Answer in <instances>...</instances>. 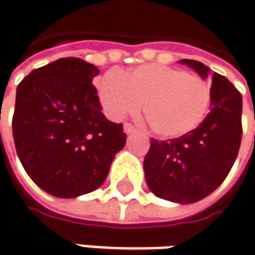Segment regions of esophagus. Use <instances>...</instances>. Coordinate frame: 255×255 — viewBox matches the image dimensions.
I'll use <instances>...</instances> for the list:
<instances>
[{
  "instance_id": "34e87169",
  "label": "esophagus",
  "mask_w": 255,
  "mask_h": 255,
  "mask_svg": "<svg viewBox=\"0 0 255 255\" xmlns=\"http://www.w3.org/2000/svg\"><path fill=\"white\" fill-rule=\"evenodd\" d=\"M137 129H135V127L132 126V124H129V123H126L124 124V132L126 134H132V132H135Z\"/></svg>"
}]
</instances>
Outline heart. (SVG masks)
I'll return each mask as SVG.
<instances>
[{"label":"heart","mask_w":255,"mask_h":255,"mask_svg":"<svg viewBox=\"0 0 255 255\" xmlns=\"http://www.w3.org/2000/svg\"><path fill=\"white\" fill-rule=\"evenodd\" d=\"M100 98L111 118L144 114L154 134L177 138L198 127L211 104L201 77L165 65H141L127 74L110 71L98 81Z\"/></svg>","instance_id":"b5f03b06"}]
</instances>
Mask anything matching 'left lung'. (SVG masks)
I'll return each mask as SVG.
<instances>
[{"label":"left lung","instance_id":"obj_1","mask_svg":"<svg viewBox=\"0 0 255 255\" xmlns=\"http://www.w3.org/2000/svg\"><path fill=\"white\" fill-rule=\"evenodd\" d=\"M203 78L210 70L203 62L181 60ZM211 111L204 121L178 138L149 141L144 171L157 197L190 204L207 197L226 180L237 158L243 137V98L226 77L211 75Z\"/></svg>","mask_w":255,"mask_h":255}]
</instances>
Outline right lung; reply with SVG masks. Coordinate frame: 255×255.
I'll use <instances>...</instances> for the list:
<instances>
[{"label":"right lung","instance_id":"obj_1","mask_svg":"<svg viewBox=\"0 0 255 255\" xmlns=\"http://www.w3.org/2000/svg\"><path fill=\"white\" fill-rule=\"evenodd\" d=\"M100 70L67 57L18 84L12 135L29 178L60 198L91 193L106 181L127 135L108 121L93 80Z\"/></svg>","mask_w":255,"mask_h":255}]
</instances>
